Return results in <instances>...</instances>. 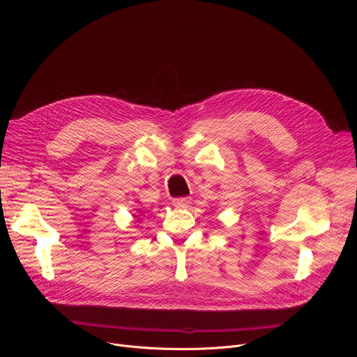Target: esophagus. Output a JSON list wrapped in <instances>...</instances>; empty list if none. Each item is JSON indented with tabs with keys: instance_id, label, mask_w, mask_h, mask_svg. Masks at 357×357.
Returning a JSON list of instances; mask_svg holds the SVG:
<instances>
[{
	"instance_id": "esophagus-1",
	"label": "esophagus",
	"mask_w": 357,
	"mask_h": 357,
	"mask_svg": "<svg viewBox=\"0 0 357 357\" xmlns=\"http://www.w3.org/2000/svg\"><path fill=\"white\" fill-rule=\"evenodd\" d=\"M172 203H174L175 206H178V208H185V206H188L189 203H190V197H188V196H185V197H176V199L172 200Z\"/></svg>"
}]
</instances>
